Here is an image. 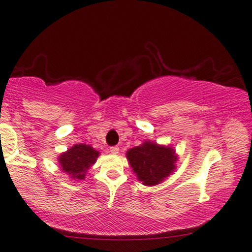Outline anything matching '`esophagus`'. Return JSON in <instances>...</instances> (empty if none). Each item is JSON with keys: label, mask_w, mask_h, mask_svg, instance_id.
Segmentation results:
<instances>
[{"label": "esophagus", "mask_w": 252, "mask_h": 252, "mask_svg": "<svg viewBox=\"0 0 252 252\" xmlns=\"http://www.w3.org/2000/svg\"><path fill=\"white\" fill-rule=\"evenodd\" d=\"M109 151H110L111 154H118V153H120V148H118V147H111L110 149H109Z\"/></svg>", "instance_id": "obj_1"}]
</instances>
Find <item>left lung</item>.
I'll use <instances>...</instances> for the list:
<instances>
[{
	"label": "left lung",
	"instance_id": "8db88e82",
	"mask_svg": "<svg viewBox=\"0 0 252 252\" xmlns=\"http://www.w3.org/2000/svg\"><path fill=\"white\" fill-rule=\"evenodd\" d=\"M130 166L144 186H156L164 181L176 169L177 156L171 147L145 141L126 151Z\"/></svg>",
	"mask_w": 252,
	"mask_h": 252
}]
</instances>
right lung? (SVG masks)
Segmentation results:
<instances>
[{"label": "right lung", "instance_id": "right-lung-1", "mask_svg": "<svg viewBox=\"0 0 252 252\" xmlns=\"http://www.w3.org/2000/svg\"><path fill=\"white\" fill-rule=\"evenodd\" d=\"M99 153L92 145L75 144L59 156L61 169L74 180H84L87 170L96 162Z\"/></svg>", "mask_w": 252, "mask_h": 252}]
</instances>
